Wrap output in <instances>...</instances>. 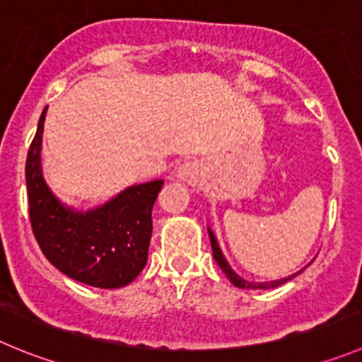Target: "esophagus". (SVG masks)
Returning a JSON list of instances; mask_svg holds the SVG:
<instances>
[{
    "mask_svg": "<svg viewBox=\"0 0 362 362\" xmlns=\"http://www.w3.org/2000/svg\"><path fill=\"white\" fill-rule=\"evenodd\" d=\"M177 177L184 184L197 185L202 180V177H204V168H202V164L198 160H184L178 165Z\"/></svg>",
    "mask_w": 362,
    "mask_h": 362,
    "instance_id": "obj_1",
    "label": "esophagus"
}]
</instances>
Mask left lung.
I'll return each instance as SVG.
<instances>
[{
  "instance_id": "8db88e82",
  "label": "left lung",
  "mask_w": 362,
  "mask_h": 362,
  "mask_svg": "<svg viewBox=\"0 0 362 362\" xmlns=\"http://www.w3.org/2000/svg\"><path fill=\"white\" fill-rule=\"evenodd\" d=\"M209 230V238H211V245H212V253H214V261L218 262L219 268L223 269V273L228 276V280H230L232 284H234L235 288H241V289H272V288H279V286H282L284 282H288V280L295 279L296 275H300V273L303 272V269H300V272L293 273V275L286 276V279H280V280H272V282H250V280H245L243 276H239L238 273L234 272V269L230 268V264L227 262V259H225V255H223L221 248H219L218 245V239H216V235L212 234L211 228H207Z\"/></svg>"
}]
</instances>
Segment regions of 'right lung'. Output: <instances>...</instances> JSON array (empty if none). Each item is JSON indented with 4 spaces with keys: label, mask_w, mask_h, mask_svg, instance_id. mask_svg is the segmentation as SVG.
<instances>
[{
    "label": "right lung",
    "mask_w": 362,
    "mask_h": 362,
    "mask_svg": "<svg viewBox=\"0 0 362 362\" xmlns=\"http://www.w3.org/2000/svg\"><path fill=\"white\" fill-rule=\"evenodd\" d=\"M46 110L26 157V189L32 230L59 272L93 288L116 289L143 272L151 239V209L164 180L130 185L100 207L76 211L46 184L40 165Z\"/></svg>",
    "instance_id": "obj_1"
}]
</instances>
